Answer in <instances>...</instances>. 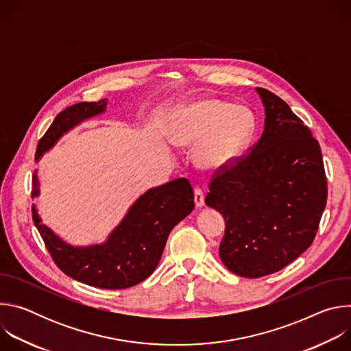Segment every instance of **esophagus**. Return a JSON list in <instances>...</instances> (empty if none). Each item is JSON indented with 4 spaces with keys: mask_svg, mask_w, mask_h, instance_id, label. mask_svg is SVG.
<instances>
[{
    "mask_svg": "<svg viewBox=\"0 0 351 351\" xmlns=\"http://www.w3.org/2000/svg\"><path fill=\"white\" fill-rule=\"evenodd\" d=\"M194 203H195V207L198 208L204 206V191L199 187L194 189Z\"/></svg>",
    "mask_w": 351,
    "mask_h": 351,
    "instance_id": "34e87169",
    "label": "esophagus"
}]
</instances>
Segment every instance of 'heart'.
I'll return each mask as SVG.
<instances>
[{"instance_id":"heart-1","label":"heart","mask_w":351,"mask_h":351,"mask_svg":"<svg viewBox=\"0 0 351 351\" xmlns=\"http://www.w3.org/2000/svg\"><path fill=\"white\" fill-rule=\"evenodd\" d=\"M254 129V115L248 108L208 98L178 114L171 140L183 148L197 145V164L217 171L232 164L243 153Z\"/></svg>"}]
</instances>
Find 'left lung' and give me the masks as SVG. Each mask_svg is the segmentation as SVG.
<instances>
[{
  "label": "left lung",
  "instance_id": "obj_1",
  "mask_svg": "<svg viewBox=\"0 0 351 351\" xmlns=\"http://www.w3.org/2000/svg\"><path fill=\"white\" fill-rule=\"evenodd\" d=\"M257 93L265 107L263 136L215 171L206 197L226 223L221 260L244 278L278 272L304 253L328 198L321 147L308 126L272 91Z\"/></svg>",
  "mask_w": 351,
  "mask_h": 351
}]
</instances>
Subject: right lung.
Listing matches in <instances>:
<instances>
[{"instance_id": "1", "label": "right lung", "mask_w": 351, "mask_h": 351, "mask_svg": "<svg viewBox=\"0 0 351 351\" xmlns=\"http://www.w3.org/2000/svg\"><path fill=\"white\" fill-rule=\"evenodd\" d=\"M107 98L77 103L57 115L37 144L36 160L71 128L104 112ZM38 195L37 173L32 198ZM194 208V193L186 178L175 179L144 193L104 244L72 247L41 223L32 208L36 228L57 267L68 276L99 289H128L152 275L158 265L171 230Z\"/></svg>"}]
</instances>
